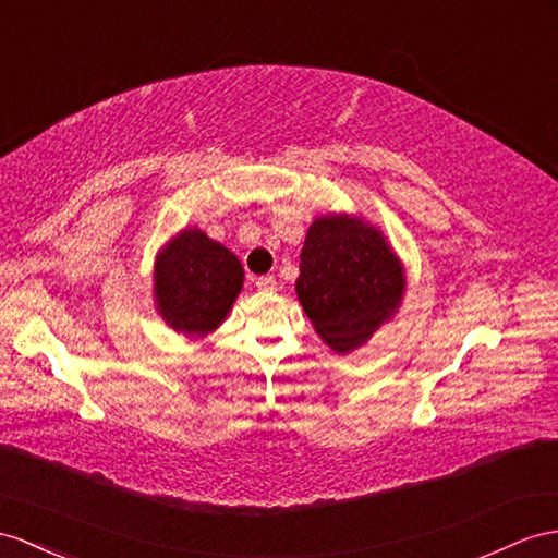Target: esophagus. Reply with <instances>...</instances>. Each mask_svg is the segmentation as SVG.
Wrapping results in <instances>:
<instances>
[{
	"label": "esophagus",
	"instance_id": "esophagus-1",
	"mask_svg": "<svg viewBox=\"0 0 558 558\" xmlns=\"http://www.w3.org/2000/svg\"><path fill=\"white\" fill-rule=\"evenodd\" d=\"M254 284H256V290H259V292H274L276 290V278L274 276H262V278L254 280Z\"/></svg>",
	"mask_w": 558,
	"mask_h": 558
}]
</instances>
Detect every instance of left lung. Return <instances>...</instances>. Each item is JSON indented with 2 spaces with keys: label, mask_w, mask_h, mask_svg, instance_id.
<instances>
[{
  "label": "left lung",
  "mask_w": 558,
  "mask_h": 558,
  "mask_svg": "<svg viewBox=\"0 0 558 558\" xmlns=\"http://www.w3.org/2000/svg\"><path fill=\"white\" fill-rule=\"evenodd\" d=\"M299 259V304L335 353L363 347L403 304L401 256L361 214L330 211L313 219Z\"/></svg>",
  "instance_id": "1"
}]
</instances>
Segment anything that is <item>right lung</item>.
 <instances>
[{
    "instance_id": "right-lung-1",
    "label": "right lung",
    "mask_w": 558,
    "mask_h": 558,
    "mask_svg": "<svg viewBox=\"0 0 558 558\" xmlns=\"http://www.w3.org/2000/svg\"><path fill=\"white\" fill-rule=\"evenodd\" d=\"M245 282L238 256L197 226H185L157 250L153 299L171 330L203 339L219 330Z\"/></svg>"
}]
</instances>
